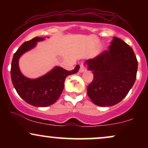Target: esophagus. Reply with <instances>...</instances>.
<instances>
[{"label":"esophagus","mask_w":148,"mask_h":148,"mask_svg":"<svg viewBox=\"0 0 148 148\" xmlns=\"http://www.w3.org/2000/svg\"><path fill=\"white\" fill-rule=\"evenodd\" d=\"M86 70V65L84 63H82L81 64V67H80V69H79V72L82 73L84 72Z\"/></svg>","instance_id":"esophagus-1"}]
</instances>
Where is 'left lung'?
Masks as SVG:
<instances>
[{
	"label": "left lung",
	"mask_w": 148,
	"mask_h": 148,
	"mask_svg": "<svg viewBox=\"0 0 148 148\" xmlns=\"http://www.w3.org/2000/svg\"><path fill=\"white\" fill-rule=\"evenodd\" d=\"M93 80L87 88L88 95L95 104L111 106L121 101L136 78L138 61L132 47L113 37L109 50L86 61Z\"/></svg>",
	"instance_id": "8db88e82"
}]
</instances>
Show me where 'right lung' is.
Wrapping results in <instances>:
<instances>
[{
    "mask_svg": "<svg viewBox=\"0 0 148 148\" xmlns=\"http://www.w3.org/2000/svg\"><path fill=\"white\" fill-rule=\"evenodd\" d=\"M44 40L43 37H36L24 42L14 54L10 71L13 86L18 95L28 103L37 107L49 106L55 103L63 90L66 77L77 73L80 68L79 64L72 71L55 67L45 75L35 79L23 76L18 67V59L24 53L34 48L37 42Z\"/></svg>",
    "mask_w": 148,
    "mask_h": 148,
    "instance_id": "right-lung-1",
    "label": "right lung"
}]
</instances>
